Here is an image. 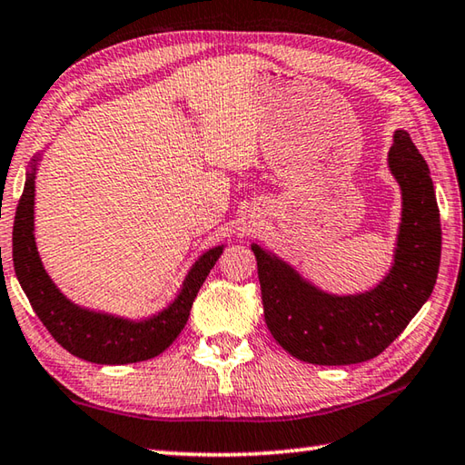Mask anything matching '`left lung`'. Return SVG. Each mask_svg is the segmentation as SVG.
<instances>
[{"label":"left lung","mask_w":465,"mask_h":465,"mask_svg":"<svg viewBox=\"0 0 465 465\" xmlns=\"http://www.w3.org/2000/svg\"><path fill=\"white\" fill-rule=\"evenodd\" d=\"M387 165L401 187V223L389 274L375 288L332 294L274 252L252 243L263 316L282 349L312 365H357L383 352L431 296L441 225L433 181L407 131H395Z\"/></svg>","instance_id":"left-lung-1"}]
</instances>
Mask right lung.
Here are the masks:
<instances>
[{
    "label": "right lung",
    "instance_id": "right-lung-1",
    "mask_svg": "<svg viewBox=\"0 0 465 465\" xmlns=\"http://www.w3.org/2000/svg\"><path fill=\"white\" fill-rule=\"evenodd\" d=\"M40 157V153L35 154L25 173L24 193L14 222V270L35 314L58 344L88 362L129 365L157 357L185 329L199 288L220 260L225 243L209 248L195 260L177 296L157 314L133 321L72 302L48 276L35 245L34 203Z\"/></svg>",
    "mask_w": 465,
    "mask_h": 465
}]
</instances>
